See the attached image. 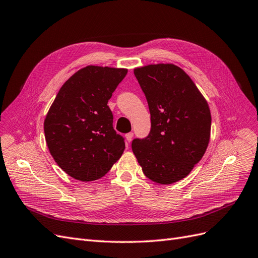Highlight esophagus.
<instances>
[{"label": "esophagus", "instance_id": "34e87169", "mask_svg": "<svg viewBox=\"0 0 258 258\" xmlns=\"http://www.w3.org/2000/svg\"><path fill=\"white\" fill-rule=\"evenodd\" d=\"M133 136H134V134L132 133V132H131V133H127L126 135H125V139H126V143L130 144L132 142V139H133Z\"/></svg>", "mask_w": 258, "mask_h": 258}]
</instances>
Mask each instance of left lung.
<instances>
[{
    "mask_svg": "<svg viewBox=\"0 0 258 258\" xmlns=\"http://www.w3.org/2000/svg\"><path fill=\"white\" fill-rule=\"evenodd\" d=\"M134 75L148 102L151 128L132 149L144 174L168 185L191 172L208 148L211 112L192 80L171 63L137 68Z\"/></svg>",
    "mask_w": 258,
    "mask_h": 258,
    "instance_id": "obj_1",
    "label": "left lung"
}]
</instances>
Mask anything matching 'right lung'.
Returning <instances> with one entry per match:
<instances>
[{
  "instance_id": "add662e5",
  "label": "right lung",
  "mask_w": 258,
  "mask_h": 258,
  "mask_svg": "<svg viewBox=\"0 0 258 258\" xmlns=\"http://www.w3.org/2000/svg\"><path fill=\"white\" fill-rule=\"evenodd\" d=\"M126 69L87 66L58 92L44 121L49 152L60 168L81 181L105 176L125 149L108 106Z\"/></svg>"
}]
</instances>
